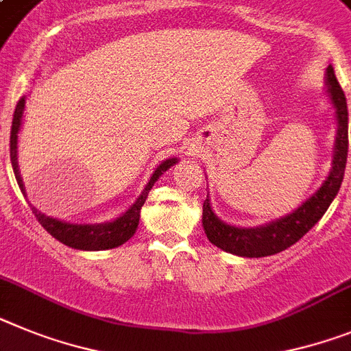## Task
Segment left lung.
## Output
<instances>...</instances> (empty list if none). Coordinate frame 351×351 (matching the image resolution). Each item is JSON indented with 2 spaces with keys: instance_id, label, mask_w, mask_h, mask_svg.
I'll use <instances>...</instances> for the list:
<instances>
[{
  "instance_id": "obj_1",
  "label": "left lung",
  "mask_w": 351,
  "mask_h": 351,
  "mask_svg": "<svg viewBox=\"0 0 351 351\" xmlns=\"http://www.w3.org/2000/svg\"><path fill=\"white\" fill-rule=\"evenodd\" d=\"M325 92L334 108L335 122H337L332 169L326 179L309 199H305L291 213L254 227L232 226L217 217V213L213 211L208 191L202 206V227L209 241L221 248L223 252L239 257H266L282 252L304 238L318 223L319 218L332 204V200L339 193L344 169H346V158H348V106L332 65L326 67Z\"/></svg>"
}]
</instances>
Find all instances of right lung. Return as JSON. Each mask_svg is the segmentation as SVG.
<instances>
[{
    "instance_id": "right-lung-1",
    "label": "right lung",
    "mask_w": 351,
    "mask_h": 351,
    "mask_svg": "<svg viewBox=\"0 0 351 351\" xmlns=\"http://www.w3.org/2000/svg\"><path fill=\"white\" fill-rule=\"evenodd\" d=\"M26 99H28V95H23V97L19 99V103H17L10 131L12 169H14L17 184H19L21 191H23V195L25 197V181L21 178L19 170V133L21 128H23V121H25ZM178 158H169V160L161 161V163L154 169V172L151 173L149 182H147L145 186H143V190L140 191V195L136 197V200H134L133 204L125 209L124 213H121L119 217L113 218V220L101 221V223H76V221H65L58 220V218L47 217V215L38 211L35 206H32V211L35 213V217L40 221V226L44 227L53 238L58 239L60 243L67 245V247L76 248V250H88V252L121 247V245H124L125 241L136 232V229H138L140 211H142L143 202H145L151 188L154 186V182L158 181L170 167H173V165L178 163Z\"/></svg>"
}]
</instances>
